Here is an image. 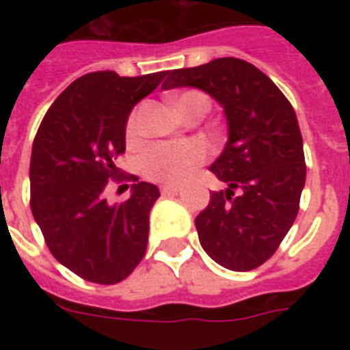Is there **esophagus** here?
Returning a JSON list of instances; mask_svg holds the SVG:
<instances>
[{
  "label": "esophagus",
  "instance_id": "esophagus-1",
  "mask_svg": "<svg viewBox=\"0 0 350 350\" xmlns=\"http://www.w3.org/2000/svg\"><path fill=\"white\" fill-rule=\"evenodd\" d=\"M178 191H180V187H178V185H163V187H161V192H163V194H176Z\"/></svg>",
  "mask_w": 350,
  "mask_h": 350
}]
</instances>
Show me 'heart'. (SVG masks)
<instances>
[{
  "instance_id": "1",
  "label": "heart",
  "mask_w": 350,
  "mask_h": 350,
  "mask_svg": "<svg viewBox=\"0 0 350 350\" xmlns=\"http://www.w3.org/2000/svg\"><path fill=\"white\" fill-rule=\"evenodd\" d=\"M203 96L198 92H183L176 100V109L189 105L194 100H202ZM205 100V98H203ZM126 137L136 139L137 137V116L136 112H132L125 126ZM208 156L207 147L200 142H163L154 145L142 156L139 169L142 174L150 181L156 183H167L174 185L180 183L196 169L198 165H202Z\"/></svg>"
}]
</instances>
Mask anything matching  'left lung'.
Segmentation results:
<instances>
[{"mask_svg": "<svg viewBox=\"0 0 350 350\" xmlns=\"http://www.w3.org/2000/svg\"><path fill=\"white\" fill-rule=\"evenodd\" d=\"M167 74L161 89L196 87L224 107L229 139L211 170L227 191L211 192L196 229L216 263L252 271L276 252L298 216L307 167L296 112L267 74L238 57Z\"/></svg>", "mask_w": 350, "mask_h": 350, "instance_id": "obj_1", "label": "left lung"}]
</instances>
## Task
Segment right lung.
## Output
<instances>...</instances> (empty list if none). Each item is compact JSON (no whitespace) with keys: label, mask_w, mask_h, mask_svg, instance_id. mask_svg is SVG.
<instances>
[{"label":"right lung","mask_w":350,"mask_h":350,"mask_svg":"<svg viewBox=\"0 0 350 350\" xmlns=\"http://www.w3.org/2000/svg\"><path fill=\"white\" fill-rule=\"evenodd\" d=\"M167 72L121 78L114 70L85 74L46 111L30 156V208L52 256L87 282L114 285L143 260L148 213L159 189L136 181L126 202L109 205L105 189L121 174L125 126L137 101ZM134 180V178H132Z\"/></svg>","instance_id":"right-lung-1"}]
</instances>
